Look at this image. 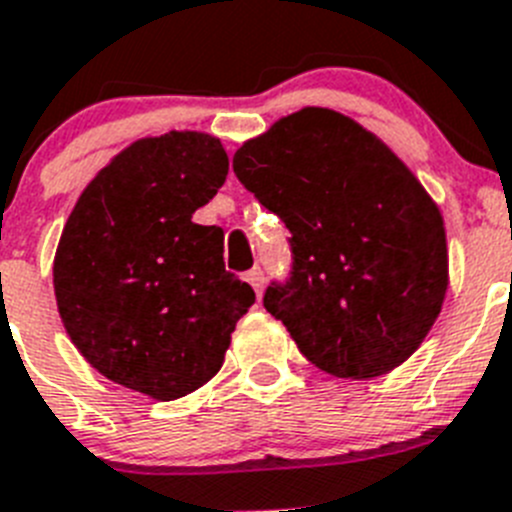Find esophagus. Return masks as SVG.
I'll return each instance as SVG.
<instances>
[{"label": "esophagus", "mask_w": 512, "mask_h": 512, "mask_svg": "<svg viewBox=\"0 0 512 512\" xmlns=\"http://www.w3.org/2000/svg\"><path fill=\"white\" fill-rule=\"evenodd\" d=\"M246 279H248V284L253 287V292H256V297H261V292H264V284H266L264 271H261L259 266H253V269L246 274Z\"/></svg>", "instance_id": "esophagus-1"}]
</instances>
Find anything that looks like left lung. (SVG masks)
I'll use <instances>...</instances> for the list:
<instances>
[{
  "label": "left lung",
  "mask_w": 512,
  "mask_h": 512,
  "mask_svg": "<svg viewBox=\"0 0 512 512\" xmlns=\"http://www.w3.org/2000/svg\"><path fill=\"white\" fill-rule=\"evenodd\" d=\"M233 171L279 215L292 271L264 307L307 361L372 379L415 354L449 289L443 217L413 171L351 117L305 107L246 140Z\"/></svg>",
  "instance_id": "left-lung-1"
}]
</instances>
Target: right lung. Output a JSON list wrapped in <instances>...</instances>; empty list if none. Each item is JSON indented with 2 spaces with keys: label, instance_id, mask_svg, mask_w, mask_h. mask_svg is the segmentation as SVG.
<instances>
[{
  "label": "right lung",
  "instance_id": "add662e5",
  "mask_svg": "<svg viewBox=\"0 0 512 512\" xmlns=\"http://www.w3.org/2000/svg\"><path fill=\"white\" fill-rule=\"evenodd\" d=\"M225 176L228 153L212 135L135 140L63 225L53 261L63 328L99 374L153 400L210 382L256 302L225 271L223 230L192 223Z\"/></svg>",
  "mask_w": 512,
  "mask_h": 512
}]
</instances>
